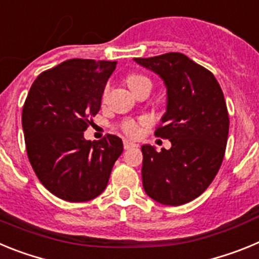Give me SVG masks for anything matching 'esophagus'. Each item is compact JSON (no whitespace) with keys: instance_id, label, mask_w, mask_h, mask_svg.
<instances>
[{"instance_id":"obj_1","label":"esophagus","mask_w":259,"mask_h":259,"mask_svg":"<svg viewBox=\"0 0 259 259\" xmlns=\"http://www.w3.org/2000/svg\"><path fill=\"white\" fill-rule=\"evenodd\" d=\"M123 145H124V149L125 150L132 149V148H136V146H137L135 143H131V141H127V140L123 141Z\"/></svg>"}]
</instances>
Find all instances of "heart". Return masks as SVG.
Segmentation results:
<instances>
[{"label":"heart","instance_id":"1","mask_svg":"<svg viewBox=\"0 0 259 259\" xmlns=\"http://www.w3.org/2000/svg\"><path fill=\"white\" fill-rule=\"evenodd\" d=\"M127 84L128 87L135 91L139 87L144 85V84H150V80L148 79L144 75H139V74H132L127 77ZM148 124V119H140V120H134V119H125L123 120L122 124H120V128H122V131L124 132L127 136L130 137H137L139 135L141 134L143 131L144 125Z\"/></svg>","mask_w":259,"mask_h":259}]
</instances>
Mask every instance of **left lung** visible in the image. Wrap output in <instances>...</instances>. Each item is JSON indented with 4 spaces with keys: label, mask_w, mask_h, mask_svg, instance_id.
<instances>
[{
    "label": "left lung",
    "mask_w": 259,
    "mask_h": 259,
    "mask_svg": "<svg viewBox=\"0 0 259 259\" xmlns=\"http://www.w3.org/2000/svg\"><path fill=\"white\" fill-rule=\"evenodd\" d=\"M135 61L166 84L167 111L154 134L171 141L159 153L141 146L144 191L163 205H184L206 191L223 162L230 130L223 92L212 72L182 53Z\"/></svg>",
    "instance_id": "1"
}]
</instances>
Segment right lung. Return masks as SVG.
Wrapping results in <instances>:
<instances>
[{"label":"right lung","mask_w":259,"mask_h":259,"mask_svg":"<svg viewBox=\"0 0 259 259\" xmlns=\"http://www.w3.org/2000/svg\"><path fill=\"white\" fill-rule=\"evenodd\" d=\"M116 62L74 58L41 72L23 105L22 125L31 166L45 188L68 202H85L106 188L123 152L122 139L98 141L84 131L100 111Z\"/></svg>","instance_id":"right-lung-1"}]
</instances>
